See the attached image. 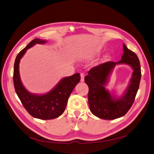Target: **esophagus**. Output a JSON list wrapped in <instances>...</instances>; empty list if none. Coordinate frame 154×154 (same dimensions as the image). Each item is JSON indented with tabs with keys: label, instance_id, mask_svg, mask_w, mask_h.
Listing matches in <instances>:
<instances>
[{
	"label": "esophagus",
	"instance_id": "34e87169",
	"mask_svg": "<svg viewBox=\"0 0 154 154\" xmlns=\"http://www.w3.org/2000/svg\"><path fill=\"white\" fill-rule=\"evenodd\" d=\"M80 75H81V82H83L84 78H85V75H84L83 73H81Z\"/></svg>",
	"mask_w": 154,
	"mask_h": 154
}]
</instances>
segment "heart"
Here are the masks:
<instances>
[{
  "label": "heart",
  "mask_w": 154,
  "mask_h": 154,
  "mask_svg": "<svg viewBox=\"0 0 154 154\" xmlns=\"http://www.w3.org/2000/svg\"><path fill=\"white\" fill-rule=\"evenodd\" d=\"M109 57H110V55L109 53L105 54V55L103 57V59H102V61H103V62L107 61V60L109 59Z\"/></svg>",
  "instance_id": "1"
}]
</instances>
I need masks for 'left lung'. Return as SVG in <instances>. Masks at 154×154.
Instances as JSON below:
<instances>
[{
  "instance_id": "obj_1",
  "label": "left lung",
  "mask_w": 154,
  "mask_h": 154,
  "mask_svg": "<svg viewBox=\"0 0 154 154\" xmlns=\"http://www.w3.org/2000/svg\"><path fill=\"white\" fill-rule=\"evenodd\" d=\"M123 53L121 61L107 62L92 68L85 77L89 87L88 101L90 111L93 115L103 119H115L123 117L130 109L135 100L141 80L140 63L133 51L123 45ZM125 64L133 69L130 83L121 97L117 98L105 87L116 64Z\"/></svg>"
}]
</instances>
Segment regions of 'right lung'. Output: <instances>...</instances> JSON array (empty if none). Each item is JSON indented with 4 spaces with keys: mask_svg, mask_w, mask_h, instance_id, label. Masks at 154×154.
<instances>
[{
    "mask_svg": "<svg viewBox=\"0 0 154 154\" xmlns=\"http://www.w3.org/2000/svg\"><path fill=\"white\" fill-rule=\"evenodd\" d=\"M46 40L35 38L18 54L14 65L13 81L18 97L24 107L35 118L48 120L57 118L64 112L68 99L81 79L79 73L63 78L53 88L45 94H35L27 91L19 74V63L26 51L36 44H45Z\"/></svg>",
    "mask_w": 154,
    "mask_h": 154,
    "instance_id": "right-lung-1",
    "label": "right lung"
}]
</instances>
